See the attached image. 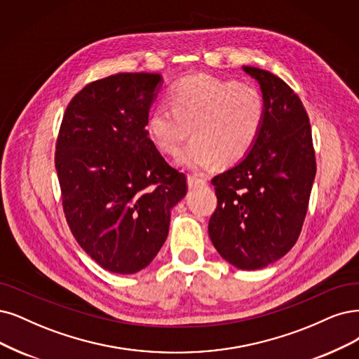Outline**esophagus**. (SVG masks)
Returning <instances> with one entry per match:
<instances>
[{
	"mask_svg": "<svg viewBox=\"0 0 359 359\" xmlns=\"http://www.w3.org/2000/svg\"><path fill=\"white\" fill-rule=\"evenodd\" d=\"M207 184V180L198 176H188V187L189 189H196V188H203Z\"/></svg>",
	"mask_w": 359,
	"mask_h": 359,
	"instance_id": "esophagus-1",
	"label": "esophagus"
}]
</instances>
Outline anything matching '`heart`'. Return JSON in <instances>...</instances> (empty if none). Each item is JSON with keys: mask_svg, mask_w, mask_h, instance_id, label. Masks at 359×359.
I'll return each mask as SVG.
<instances>
[{"mask_svg": "<svg viewBox=\"0 0 359 359\" xmlns=\"http://www.w3.org/2000/svg\"><path fill=\"white\" fill-rule=\"evenodd\" d=\"M170 106H156L146 130L156 148L176 155L182 143L195 136L177 163L189 170H205L215 161L240 163L260 135L264 102L260 91L233 79L198 74L180 79L170 90Z\"/></svg>", "mask_w": 359, "mask_h": 359, "instance_id": "obj_1", "label": "heart"}]
</instances>
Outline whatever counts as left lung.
Returning <instances> with one entry per match:
<instances>
[{
  "mask_svg": "<svg viewBox=\"0 0 359 359\" xmlns=\"http://www.w3.org/2000/svg\"><path fill=\"white\" fill-rule=\"evenodd\" d=\"M264 121L248 155L213 177L217 208L208 235L238 269L255 271L285 256L300 235L316 172L309 116L281 78L251 66Z\"/></svg>",
  "mask_w": 359,
  "mask_h": 359,
  "instance_id": "left-lung-1",
  "label": "left lung"
}]
</instances>
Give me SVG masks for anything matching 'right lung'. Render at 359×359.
Returning <instances> with one entry per match:
<instances>
[{
    "label": "right lung",
    "mask_w": 359,
    "mask_h": 359,
    "mask_svg": "<svg viewBox=\"0 0 359 359\" xmlns=\"http://www.w3.org/2000/svg\"><path fill=\"white\" fill-rule=\"evenodd\" d=\"M161 83L146 72L93 81L69 102L59 130L55 164L66 222L86 253L114 273L148 266L188 191L146 130Z\"/></svg>",
    "instance_id": "obj_1"
}]
</instances>
